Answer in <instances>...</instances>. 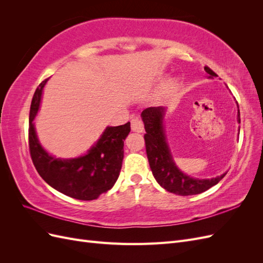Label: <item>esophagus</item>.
Masks as SVG:
<instances>
[{"instance_id": "1", "label": "esophagus", "mask_w": 263, "mask_h": 263, "mask_svg": "<svg viewBox=\"0 0 263 263\" xmlns=\"http://www.w3.org/2000/svg\"><path fill=\"white\" fill-rule=\"evenodd\" d=\"M132 130L135 133H142L144 132V124L138 117H134L132 119Z\"/></svg>"}]
</instances>
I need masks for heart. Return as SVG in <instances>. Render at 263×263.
<instances>
[{
    "mask_svg": "<svg viewBox=\"0 0 263 263\" xmlns=\"http://www.w3.org/2000/svg\"><path fill=\"white\" fill-rule=\"evenodd\" d=\"M174 86H176V80L170 79V80H168L163 84L162 90H163V92H168V91H171Z\"/></svg>",
    "mask_w": 263,
    "mask_h": 263,
    "instance_id": "heart-1",
    "label": "heart"
}]
</instances>
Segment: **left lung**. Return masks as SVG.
Masks as SVG:
<instances>
[{"mask_svg": "<svg viewBox=\"0 0 263 263\" xmlns=\"http://www.w3.org/2000/svg\"><path fill=\"white\" fill-rule=\"evenodd\" d=\"M204 69L209 73L210 79L218 77L209 67H205ZM165 110V107L162 106L148 107L142 110L140 115L146 129L144 137L150 169L160 186L170 193L182 196L203 193L217 184L226 176L227 172L212 179H197L183 173L174 162L168 141H166L163 124ZM237 122L240 123L239 107H238Z\"/></svg>", "mask_w": 263, "mask_h": 263, "instance_id": "obj_1", "label": "left lung"}]
</instances>
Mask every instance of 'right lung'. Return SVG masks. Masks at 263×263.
<instances>
[{"mask_svg": "<svg viewBox=\"0 0 263 263\" xmlns=\"http://www.w3.org/2000/svg\"><path fill=\"white\" fill-rule=\"evenodd\" d=\"M46 79L36 89L29 112V150L37 172L60 193L81 201H92L112 189L119 177L124 158V140L130 123L107 126L87 153L70 159L50 155L38 140L34 119L41 106Z\"/></svg>", "mask_w": 263, "mask_h": 263, "instance_id": "right-lung-1", "label": "right lung"}]
</instances>
